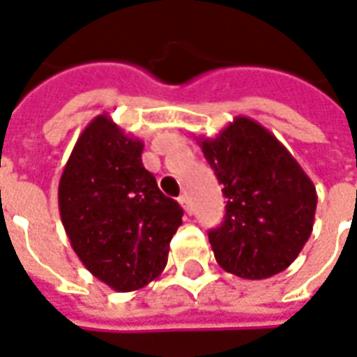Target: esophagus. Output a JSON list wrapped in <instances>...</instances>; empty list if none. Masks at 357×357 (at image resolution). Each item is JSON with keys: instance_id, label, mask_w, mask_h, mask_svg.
<instances>
[{"instance_id": "esophagus-1", "label": "esophagus", "mask_w": 357, "mask_h": 357, "mask_svg": "<svg viewBox=\"0 0 357 357\" xmlns=\"http://www.w3.org/2000/svg\"><path fill=\"white\" fill-rule=\"evenodd\" d=\"M179 204H181V208H183L187 213H191V200H189L187 195H181V197H179Z\"/></svg>"}]
</instances>
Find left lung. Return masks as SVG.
Here are the masks:
<instances>
[{"mask_svg": "<svg viewBox=\"0 0 357 357\" xmlns=\"http://www.w3.org/2000/svg\"><path fill=\"white\" fill-rule=\"evenodd\" d=\"M199 145L227 199L223 223L208 232L219 266L245 280L286 271L312 234V179L250 117H236L215 138H199Z\"/></svg>", "mask_w": 357, "mask_h": 357, "instance_id": "obj_1", "label": "left lung"}]
</instances>
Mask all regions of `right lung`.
<instances>
[{"label":"right lung","mask_w":357,"mask_h":357,"mask_svg":"<svg viewBox=\"0 0 357 357\" xmlns=\"http://www.w3.org/2000/svg\"><path fill=\"white\" fill-rule=\"evenodd\" d=\"M142 151V139L126 136L107 113L98 115L75 142L58 185L73 252L115 291L158 278L183 215L144 168Z\"/></svg>","instance_id":"obj_1"}]
</instances>
